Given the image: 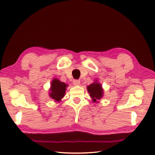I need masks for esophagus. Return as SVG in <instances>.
Wrapping results in <instances>:
<instances>
[{
	"mask_svg": "<svg viewBox=\"0 0 155 155\" xmlns=\"http://www.w3.org/2000/svg\"><path fill=\"white\" fill-rule=\"evenodd\" d=\"M72 83H73V84L74 85V86H78V85L80 84L81 81L79 80H74Z\"/></svg>",
	"mask_w": 155,
	"mask_h": 155,
	"instance_id": "obj_1",
	"label": "esophagus"
}]
</instances>
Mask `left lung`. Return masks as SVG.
I'll return each instance as SVG.
<instances>
[{
  "instance_id": "obj_1",
  "label": "left lung",
  "mask_w": 155,
  "mask_h": 155,
  "mask_svg": "<svg viewBox=\"0 0 155 155\" xmlns=\"http://www.w3.org/2000/svg\"><path fill=\"white\" fill-rule=\"evenodd\" d=\"M87 90L90 93V96L94 103H98V101L101 100V98L103 97V90L102 88V85L97 83V81L88 86Z\"/></svg>"
}]
</instances>
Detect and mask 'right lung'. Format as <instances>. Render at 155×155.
<instances>
[{
	"label": "right lung",
	"mask_w": 155,
	"mask_h": 155,
	"mask_svg": "<svg viewBox=\"0 0 155 155\" xmlns=\"http://www.w3.org/2000/svg\"><path fill=\"white\" fill-rule=\"evenodd\" d=\"M67 86V84L61 82L57 78H54L51 83V93H49V96L55 101L60 102L64 96Z\"/></svg>",
	"instance_id": "1"
}]
</instances>
